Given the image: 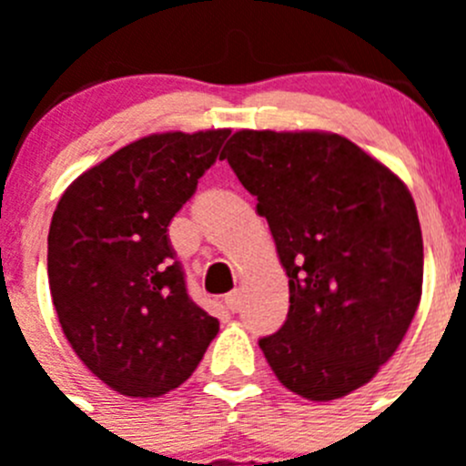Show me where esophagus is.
<instances>
[{
  "label": "esophagus",
  "instance_id": "34e87169",
  "mask_svg": "<svg viewBox=\"0 0 466 466\" xmlns=\"http://www.w3.org/2000/svg\"><path fill=\"white\" fill-rule=\"evenodd\" d=\"M241 304H243V298H241V290H238V289L225 295V307H228L232 313L241 311Z\"/></svg>",
  "mask_w": 466,
  "mask_h": 466
}]
</instances>
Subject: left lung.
<instances>
[{
    "label": "left lung",
    "mask_w": 466,
    "mask_h": 466,
    "mask_svg": "<svg viewBox=\"0 0 466 466\" xmlns=\"http://www.w3.org/2000/svg\"><path fill=\"white\" fill-rule=\"evenodd\" d=\"M266 216L290 307L259 347L284 388L331 401L368 383L421 298L424 241L408 187L333 133L238 130L223 148Z\"/></svg>",
    "instance_id": "obj_1"
}]
</instances>
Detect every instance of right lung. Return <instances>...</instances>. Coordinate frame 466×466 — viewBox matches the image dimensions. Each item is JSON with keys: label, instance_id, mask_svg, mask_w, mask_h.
<instances>
[{"label": "right lung", "instance_id": "obj_1", "mask_svg": "<svg viewBox=\"0 0 466 466\" xmlns=\"http://www.w3.org/2000/svg\"><path fill=\"white\" fill-rule=\"evenodd\" d=\"M229 130L148 135L69 185L49 228L56 313L78 359L126 397H162L194 374L218 320L187 290L168 225Z\"/></svg>", "mask_w": 466, "mask_h": 466}]
</instances>
